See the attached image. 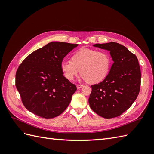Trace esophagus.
Returning a JSON list of instances; mask_svg holds the SVG:
<instances>
[{
    "label": "esophagus",
    "mask_w": 154,
    "mask_h": 154,
    "mask_svg": "<svg viewBox=\"0 0 154 154\" xmlns=\"http://www.w3.org/2000/svg\"><path fill=\"white\" fill-rule=\"evenodd\" d=\"M76 87H77V88H78V89H80V88H81L82 87H83V85H76Z\"/></svg>",
    "instance_id": "esophagus-1"
}]
</instances>
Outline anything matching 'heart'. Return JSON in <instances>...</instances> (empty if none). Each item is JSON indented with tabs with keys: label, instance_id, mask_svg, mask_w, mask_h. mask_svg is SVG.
<instances>
[{
	"label": "heart",
	"instance_id": "obj_1",
	"mask_svg": "<svg viewBox=\"0 0 154 154\" xmlns=\"http://www.w3.org/2000/svg\"><path fill=\"white\" fill-rule=\"evenodd\" d=\"M111 64V57L106 51L82 48L73 54L71 60H63L60 67L63 75L69 80H73L81 72L83 80L94 83L104 80Z\"/></svg>",
	"mask_w": 154,
	"mask_h": 154
}]
</instances>
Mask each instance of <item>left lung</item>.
Masks as SVG:
<instances>
[{"label":"left lung","mask_w":154,"mask_h":154,"mask_svg":"<svg viewBox=\"0 0 154 154\" xmlns=\"http://www.w3.org/2000/svg\"><path fill=\"white\" fill-rule=\"evenodd\" d=\"M93 46L109 51L114 63L103 82L91 85L88 103L91 109L101 117H118L131 106L140 91L141 74L138 60L118 43Z\"/></svg>","instance_id":"left-lung-1"}]
</instances>
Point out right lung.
I'll list each match as a JSON object with an SVG mask.
<instances>
[{
  "instance_id": "add662e5",
  "label": "right lung",
  "mask_w": 154,
  "mask_h": 154,
  "mask_svg": "<svg viewBox=\"0 0 154 154\" xmlns=\"http://www.w3.org/2000/svg\"><path fill=\"white\" fill-rule=\"evenodd\" d=\"M78 45L52 42L23 60L16 72L15 85L23 105L31 112L50 119L67 108L77 88L63 76L60 65Z\"/></svg>"
}]
</instances>
